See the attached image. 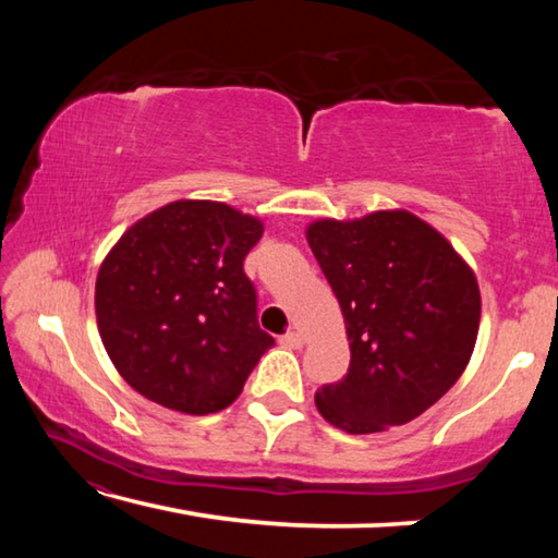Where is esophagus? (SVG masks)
Masks as SVG:
<instances>
[{"mask_svg": "<svg viewBox=\"0 0 558 558\" xmlns=\"http://www.w3.org/2000/svg\"><path fill=\"white\" fill-rule=\"evenodd\" d=\"M280 344L288 347V349H302V344H305V339H302L300 332H288L280 337Z\"/></svg>", "mask_w": 558, "mask_h": 558, "instance_id": "1", "label": "esophagus"}]
</instances>
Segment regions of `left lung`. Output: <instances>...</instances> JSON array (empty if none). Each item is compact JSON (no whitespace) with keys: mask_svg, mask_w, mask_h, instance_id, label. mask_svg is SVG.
Returning a JSON list of instances; mask_svg holds the SVG:
<instances>
[{"mask_svg":"<svg viewBox=\"0 0 558 558\" xmlns=\"http://www.w3.org/2000/svg\"><path fill=\"white\" fill-rule=\"evenodd\" d=\"M307 243L342 307L349 372L325 384L323 418L354 436L403 426L460 379L480 327L475 272L409 211L319 219Z\"/></svg>","mask_w":558,"mask_h":558,"instance_id":"8db88e82","label":"left lung"}]
</instances>
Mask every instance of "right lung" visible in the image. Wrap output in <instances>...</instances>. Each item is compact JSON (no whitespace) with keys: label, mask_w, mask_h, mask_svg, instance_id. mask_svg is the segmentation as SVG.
Segmentation results:
<instances>
[{"label":"right lung","mask_w":558,"mask_h":558,"mask_svg":"<svg viewBox=\"0 0 558 558\" xmlns=\"http://www.w3.org/2000/svg\"><path fill=\"white\" fill-rule=\"evenodd\" d=\"M263 223L221 202H172L132 223L102 260L96 317L122 379L189 415L231 405L276 344L243 260Z\"/></svg>","instance_id":"right-lung-1"}]
</instances>
